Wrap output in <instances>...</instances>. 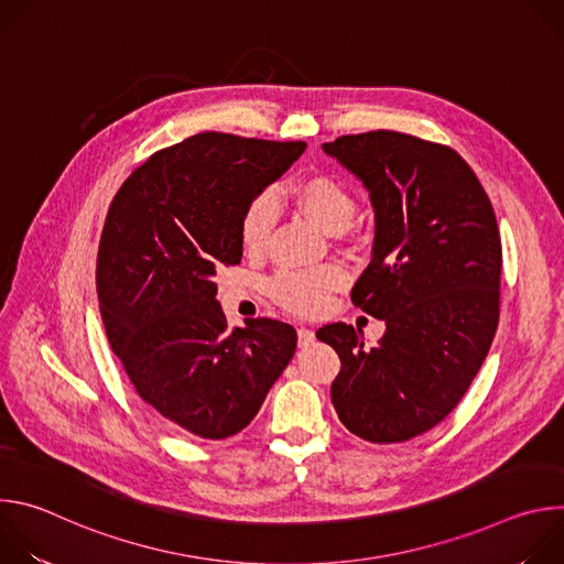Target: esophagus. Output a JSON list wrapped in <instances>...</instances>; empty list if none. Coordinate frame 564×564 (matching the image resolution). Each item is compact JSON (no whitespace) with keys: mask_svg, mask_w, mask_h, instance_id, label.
<instances>
[{"mask_svg":"<svg viewBox=\"0 0 564 564\" xmlns=\"http://www.w3.org/2000/svg\"><path fill=\"white\" fill-rule=\"evenodd\" d=\"M296 335H299V348H305V346H310L312 341H314V333L310 330V328H299L296 330Z\"/></svg>","mask_w":564,"mask_h":564,"instance_id":"obj_1","label":"esophagus"}]
</instances>
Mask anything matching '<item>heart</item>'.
Segmentation results:
<instances>
[{
  "instance_id": "b5f03b06",
  "label": "heart",
  "mask_w": 564,
  "mask_h": 564,
  "mask_svg": "<svg viewBox=\"0 0 564 564\" xmlns=\"http://www.w3.org/2000/svg\"><path fill=\"white\" fill-rule=\"evenodd\" d=\"M294 207L326 234H341L355 218L352 192L330 174H314L290 187ZM274 200L268 194L254 196L240 216L238 236L248 252H259L274 227ZM344 283V272L335 265H324L305 272H279L270 292L279 305L294 314H316L328 296Z\"/></svg>"
}]
</instances>
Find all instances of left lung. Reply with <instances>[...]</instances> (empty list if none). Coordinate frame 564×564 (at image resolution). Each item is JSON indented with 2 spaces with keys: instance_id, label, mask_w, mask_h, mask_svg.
Here are the masks:
<instances>
[{
  "instance_id": "obj_1",
  "label": "left lung",
  "mask_w": 564,
  "mask_h": 564,
  "mask_svg": "<svg viewBox=\"0 0 564 564\" xmlns=\"http://www.w3.org/2000/svg\"><path fill=\"white\" fill-rule=\"evenodd\" d=\"M324 151L370 194L372 261L350 296L386 321L372 348L346 324L316 333L341 359L333 404L366 442H409L459 404L496 337L502 270L496 212L446 144L379 129L341 135Z\"/></svg>"
}]
</instances>
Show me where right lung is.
Here are the masks:
<instances>
[{
	"label": "right lung",
	"instance_id": "1",
	"mask_svg": "<svg viewBox=\"0 0 564 564\" xmlns=\"http://www.w3.org/2000/svg\"><path fill=\"white\" fill-rule=\"evenodd\" d=\"M303 149L205 131L155 151L109 207L96 268L107 339L135 392L187 437L243 431L294 355L283 321L227 328L214 276L243 257L248 203Z\"/></svg>",
	"mask_w": 564,
	"mask_h": 564
}]
</instances>
